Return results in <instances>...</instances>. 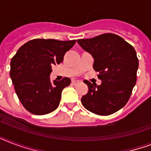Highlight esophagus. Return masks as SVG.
<instances>
[{
	"label": "esophagus",
	"mask_w": 151,
	"mask_h": 151,
	"mask_svg": "<svg viewBox=\"0 0 151 151\" xmlns=\"http://www.w3.org/2000/svg\"><path fill=\"white\" fill-rule=\"evenodd\" d=\"M78 83H79L78 81H76V80L72 81V84H73V85H76V84H78Z\"/></svg>",
	"instance_id": "1"
}]
</instances>
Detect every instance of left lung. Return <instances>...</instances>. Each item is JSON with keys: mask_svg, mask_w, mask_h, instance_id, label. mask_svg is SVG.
Returning a JSON list of instances; mask_svg holds the SVG:
<instances>
[{"mask_svg": "<svg viewBox=\"0 0 151 151\" xmlns=\"http://www.w3.org/2000/svg\"><path fill=\"white\" fill-rule=\"evenodd\" d=\"M78 43L94 58L100 85L85 80L88 92L81 103L93 114L107 116L124 107L136 82L139 60L132 46L118 35L103 34Z\"/></svg>", "mask_w": 151, "mask_h": 151, "instance_id": "8db88e82", "label": "left lung"}]
</instances>
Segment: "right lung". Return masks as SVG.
Segmentation results:
<instances>
[{
	"label": "right lung",
	"instance_id": "obj_1",
	"mask_svg": "<svg viewBox=\"0 0 151 151\" xmlns=\"http://www.w3.org/2000/svg\"><path fill=\"white\" fill-rule=\"evenodd\" d=\"M76 40L33 39L24 44L11 60L10 76L22 106L33 114L54 111L61 99L62 91L70 84V78L51 81L52 66L63 60L64 55Z\"/></svg>",
	"mask_w": 151,
	"mask_h": 151
}]
</instances>
